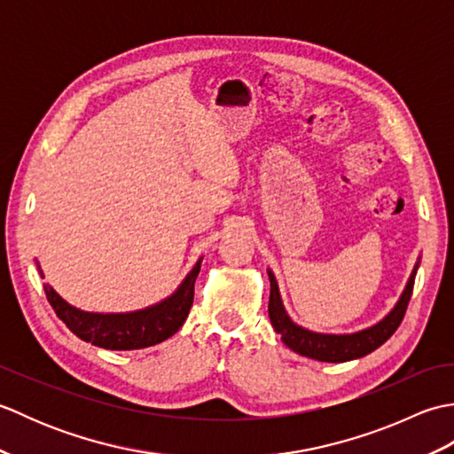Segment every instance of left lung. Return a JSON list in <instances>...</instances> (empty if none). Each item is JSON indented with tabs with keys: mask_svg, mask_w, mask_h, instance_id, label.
Segmentation results:
<instances>
[{
	"mask_svg": "<svg viewBox=\"0 0 454 454\" xmlns=\"http://www.w3.org/2000/svg\"><path fill=\"white\" fill-rule=\"evenodd\" d=\"M419 262L421 257H418L416 265H413V271L408 278L406 288H403V293L400 294L398 302L394 304L392 310L384 316L380 322L353 333H320L294 324L283 306L277 278L271 269H267L269 283H271V294H269V320H271L275 332L281 335V340L288 349H293L294 353L302 356H308V359H316L322 363H345L361 359V356L379 349V347L387 340H390V335L398 330L411 298Z\"/></svg>",
	"mask_w": 454,
	"mask_h": 454,
	"instance_id": "8db88e82",
	"label": "left lung"
}]
</instances>
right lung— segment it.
Segmentation results:
<instances>
[{
  "label": "right lung",
  "instance_id": "add662e5",
  "mask_svg": "<svg viewBox=\"0 0 454 454\" xmlns=\"http://www.w3.org/2000/svg\"><path fill=\"white\" fill-rule=\"evenodd\" d=\"M200 262L202 257L183 278L176 293L156 304L134 312H85L66 302L51 285H44V293L56 316L80 340L111 351L144 349V347L166 341L168 337L179 332L183 322L187 320L192 306V296H195V281L200 271ZM36 267L41 277H44L38 262Z\"/></svg>",
  "mask_w": 454,
  "mask_h": 454
}]
</instances>
